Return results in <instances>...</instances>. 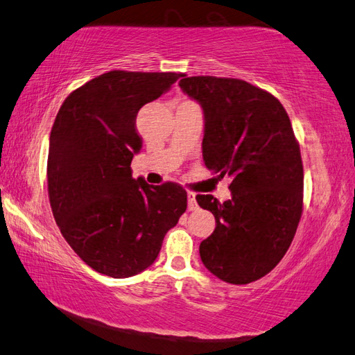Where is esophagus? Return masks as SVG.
Listing matches in <instances>:
<instances>
[{
  "instance_id": "34e87169",
  "label": "esophagus",
  "mask_w": 355,
  "mask_h": 355,
  "mask_svg": "<svg viewBox=\"0 0 355 355\" xmlns=\"http://www.w3.org/2000/svg\"><path fill=\"white\" fill-rule=\"evenodd\" d=\"M187 204H189V210H196L198 204H196V195L193 191H189L187 193Z\"/></svg>"
}]
</instances>
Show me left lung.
I'll return each mask as SVG.
<instances>
[{
	"instance_id": "8db88e82",
	"label": "left lung",
	"mask_w": 355,
	"mask_h": 355,
	"mask_svg": "<svg viewBox=\"0 0 355 355\" xmlns=\"http://www.w3.org/2000/svg\"><path fill=\"white\" fill-rule=\"evenodd\" d=\"M179 87L202 107L204 164L232 179L223 204L196 196L216 223L201 241V260L221 281L254 282L281 262L302 214V160L290 118L277 98L241 79L184 76Z\"/></svg>"
}]
</instances>
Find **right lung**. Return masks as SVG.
Instances as JSON below:
<instances>
[{
  "label": "right lung",
  "instance_id": "1",
  "mask_svg": "<svg viewBox=\"0 0 355 355\" xmlns=\"http://www.w3.org/2000/svg\"><path fill=\"white\" fill-rule=\"evenodd\" d=\"M181 78L178 73L114 70L67 96L48 151L54 220L73 251L101 275L123 279L157 259L165 234L187 209V191L132 178L141 149L135 120Z\"/></svg>",
  "mask_w": 355,
  "mask_h": 355
}]
</instances>
